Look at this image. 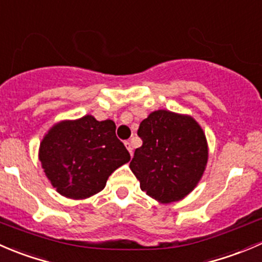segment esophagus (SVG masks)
Here are the masks:
<instances>
[{"mask_svg":"<svg viewBox=\"0 0 262 262\" xmlns=\"http://www.w3.org/2000/svg\"><path fill=\"white\" fill-rule=\"evenodd\" d=\"M125 145H126V147H127L128 151H130V154L132 157V154H134V147H132V144L130 141H125Z\"/></svg>","mask_w":262,"mask_h":262,"instance_id":"obj_1","label":"esophagus"}]
</instances>
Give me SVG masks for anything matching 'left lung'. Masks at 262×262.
I'll return each instance as SVG.
<instances>
[{"mask_svg":"<svg viewBox=\"0 0 262 262\" xmlns=\"http://www.w3.org/2000/svg\"><path fill=\"white\" fill-rule=\"evenodd\" d=\"M142 145L135 150L130 168L140 188L163 204L178 201L200 181L208 144L199 123L190 116L155 111L137 130Z\"/></svg>","mask_w":262,"mask_h":262,"instance_id":"1","label":"left lung"}]
</instances>
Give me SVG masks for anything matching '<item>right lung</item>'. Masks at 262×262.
<instances>
[{
	"mask_svg": "<svg viewBox=\"0 0 262 262\" xmlns=\"http://www.w3.org/2000/svg\"><path fill=\"white\" fill-rule=\"evenodd\" d=\"M113 121L84 116L62 121L40 142L39 160L52 186L66 198L86 199L105 187L108 177L130 160Z\"/></svg>",
	"mask_w": 262,
	"mask_h": 262,
	"instance_id": "right-lung-1",
	"label": "right lung"
}]
</instances>
